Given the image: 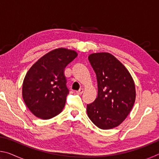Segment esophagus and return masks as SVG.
<instances>
[{"mask_svg":"<svg viewBox=\"0 0 159 159\" xmlns=\"http://www.w3.org/2000/svg\"><path fill=\"white\" fill-rule=\"evenodd\" d=\"M83 88H80L79 90L76 91V93L78 94V95H81V94H83Z\"/></svg>","mask_w":159,"mask_h":159,"instance_id":"1","label":"esophagus"}]
</instances>
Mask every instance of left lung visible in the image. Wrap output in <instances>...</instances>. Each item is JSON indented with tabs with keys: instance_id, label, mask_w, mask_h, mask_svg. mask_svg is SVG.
Here are the masks:
<instances>
[{
	"instance_id": "8db88e82",
	"label": "left lung",
	"mask_w": 159,
	"mask_h": 159,
	"mask_svg": "<svg viewBox=\"0 0 159 159\" xmlns=\"http://www.w3.org/2000/svg\"><path fill=\"white\" fill-rule=\"evenodd\" d=\"M88 60L98 80V98L87 104V114L102 130L119 125L130 112L135 101L134 80L125 66L108 52L93 53Z\"/></svg>"
}]
</instances>
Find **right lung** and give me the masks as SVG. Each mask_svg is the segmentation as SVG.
I'll use <instances>...</instances> for the list:
<instances>
[{
	"label": "right lung",
	"instance_id": "right-lung-1",
	"mask_svg": "<svg viewBox=\"0 0 159 159\" xmlns=\"http://www.w3.org/2000/svg\"><path fill=\"white\" fill-rule=\"evenodd\" d=\"M77 55L76 51L66 48L53 50L40 58L26 73L23 99L36 117L49 119L62 111L69 92L64 68Z\"/></svg>",
	"mask_w": 159,
	"mask_h": 159
}]
</instances>
